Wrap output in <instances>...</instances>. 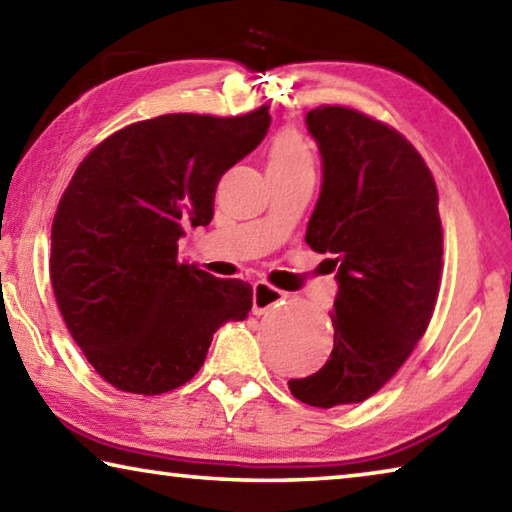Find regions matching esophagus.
I'll return each instance as SVG.
<instances>
[{
  "mask_svg": "<svg viewBox=\"0 0 512 512\" xmlns=\"http://www.w3.org/2000/svg\"><path fill=\"white\" fill-rule=\"evenodd\" d=\"M284 298H287V293L271 287L268 282H255L253 287V314H266L268 309L273 307H280Z\"/></svg>",
  "mask_w": 512,
  "mask_h": 512,
  "instance_id": "34e87169",
  "label": "esophagus"
}]
</instances>
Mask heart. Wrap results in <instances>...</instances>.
I'll return each mask as SVG.
<instances>
[{"mask_svg":"<svg viewBox=\"0 0 512 512\" xmlns=\"http://www.w3.org/2000/svg\"><path fill=\"white\" fill-rule=\"evenodd\" d=\"M311 153L307 142L296 131H282L273 137L268 149V169H309Z\"/></svg>","mask_w":512,"mask_h":512,"instance_id":"1","label":"heart"}]
</instances>
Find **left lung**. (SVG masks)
<instances>
[{"instance_id":"left-lung-1","label":"left lung","mask_w":512,"mask_h":512,"mask_svg":"<svg viewBox=\"0 0 512 512\" xmlns=\"http://www.w3.org/2000/svg\"><path fill=\"white\" fill-rule=\"evenodd\" d=\"M305 124L323 160L305 241L334 257L339 293L332 354L289 388L300 402L332 409L375 395L427 332L443 223L429 167L391 126L341 106L309 110Z\"/></svg>"}]
</instances>
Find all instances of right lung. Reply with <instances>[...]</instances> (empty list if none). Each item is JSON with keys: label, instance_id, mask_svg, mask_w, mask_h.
Here are the masks:
<instances>
[{"label": "right lung", "instance_id": "1", "mask_svg": "<svg viewBox=\"0 0 512 512\" xmlns=\"http://www.w3.org/2000/svg\"><path fill=\"white\" fill-rule=\"evenodd\" d=\"M271 126L241 117L160 115L92 149L51 225V287L92 368L119 391L160 395L187 384L228 320H246L253 289L178 262V239L214 216L225 171Z\"/></svg>", "mask_w": 512, "mask_h": 512}]
</instances>
